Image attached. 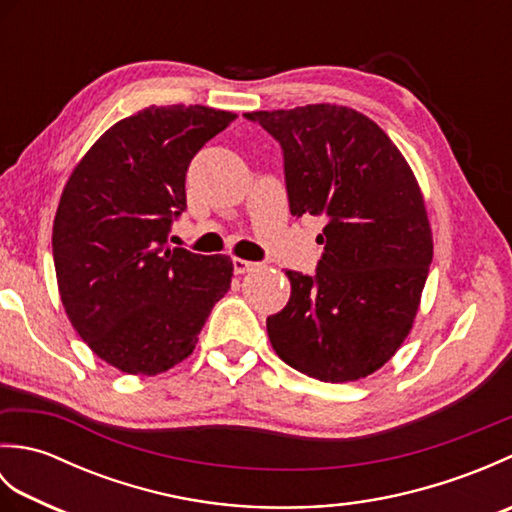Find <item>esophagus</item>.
Instances as JSON below:
<instances>
[{
    "mask_svg": "<svg viewBox=\"0 0 512 512\" xmlns=\"http://www.w3.org/2000/svg\"><path fill=\"white\" fill-rule=\"evenodd\" d=\"M255 268H257V264H255V262H248V259H239V257H235V259H233V270H235V275L250 273V270H255Z\"/></svg>",
    "mask_w": 512,
    "mask_h": 512,
    "instance_id": "obj_1",
    "label": "esophagus"
}]
</instances>
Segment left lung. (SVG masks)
I'll use <instances>...</instances> for the list:
<instances>
[{"mask_svg": "<svg viewBox=\"0 0 512 512\" xmlns=\"http://www.w3.org/2000/svg\"><path fill=\"white\" fill-rule=\"evenodd\" d=\"M284 151L290 213L323 215L317 273L286 270L290 301L266 319L281 361L323 383L365 378L416 319L433 259L418 180L372 118L343 105L248 112Z\"/></svg>", "mask_w": 512, "mask_h": 512, "instance_id": "obj_1", "label": "left lung"}]
</instances>
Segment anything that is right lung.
<instances>
[{
  "mask_svg": "<svg viewBox=\"0 0 512 512\" xmlns=\"http://www.w3.org/2000/svg\"><path fill=\"white\" fill-rule=\"evenodd\" d=\"M235 118L151 105L107 129L65 182L52 226L61 303L90 350L125 374L184 361L231 288V257L169 248L167 235L187 209L193 156Z\"/></svg>",
  "mask_w": 512,
  "mask_h": 512,
  "instance_id": "right-lung-1",
  "label": "right lung"
}]
</instances>
